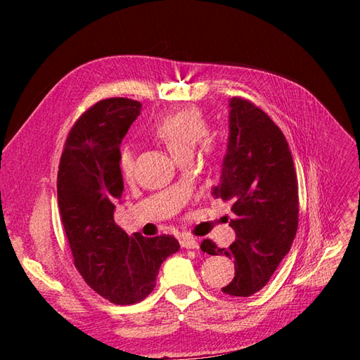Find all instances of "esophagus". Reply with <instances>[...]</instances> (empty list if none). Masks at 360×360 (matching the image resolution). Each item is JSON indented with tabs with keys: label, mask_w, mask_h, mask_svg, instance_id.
<instances>
[{
	"label": "esophagus",
	"mask_w": 360,
	"mask_h": 360,
	"mask_svg": "<svg viewBox=\"0 0 360 360\" xmlns=\"http://www.w3.org/2000/svg\"><path fill=\"white\" fill-rule=\"evenodd\" d=\"M180 245L183 249H197L198 248V242L192 237H181Z\"/></svg>",
	"instance_id": "34e87169"
}]
</instances>
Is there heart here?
Segmentation results:
<instances>
[{"label":"heart","instance_id":"obj_1","mask_svg":"<svg viewBox=\"0 0 360 360\" xmlns=\"http://www.w3.org/2000/svg\"><path fill=\"white\" fill-rule=\"evenodd\" d=\"M151 134L167 144L177 159L192 156L193 148L209 135V120L198 108H183L158 118L150 127ZM213 147L212 143H207ZM117 165L124 179L132 177L135 167V148L132 144L123 143L117 151Z\"/></svg>","mask_w":360,"mask_h":360}]
</instances>
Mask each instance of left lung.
I'll return each mask as SVG.
<instances>
[{
  "instance_id": "obj_1",
  "label": "left lung",
  "mask_w": 360,
  "mask_h": 360,
  "mask_svg": "<svg viewBox=\"0 0 360 360\" xmlns=\"http://www.w3.org/2000/svg\"><path fill=\"white\" fill-rule=\"evenodd\" d=\"M230 141L216 198L231 202L236 240L201 250L234 258L236 275L222 291L249 297L263 288L291 248L299 222V186L288 143L263 110L242 97L230 101Z\"/></svg>"
}]
</instances>
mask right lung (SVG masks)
<instances>
[{
	"label": "right lung",
	"mask_w": 360,
	"mask_h": 360,
	"mask_svg": "<svg viewBox=\"0 0 360 360\" xmlns=\"http://www.w3.org/2000/svg\"><path fill=\"white\" fill-rule=\"evenodd\" d=\"M141 108L124 97L89 108L70 129L57 177L73 264L86 284L115 304L144 300L156 287L160 264L180 249L172 236H127L114 221V202L124 189L117 151Z\"/></svg>",
	"instance_id": "1"
}]
</instances>
